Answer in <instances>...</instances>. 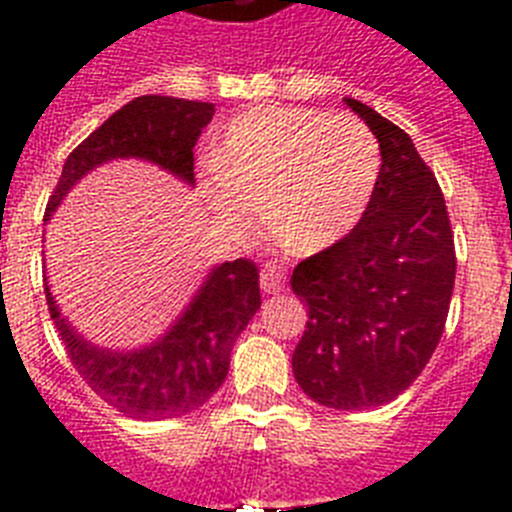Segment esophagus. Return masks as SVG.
Segmentation results:
<instances>
[{"mask_svg": "<svg viewBox=\"0 0 512 512\" xmlns=\"http://www.w3.org/2000/svg\"><path fill=\"white\" fill-rule=\"evenodd\" d=\"M284 287V271L277 269V266H264L261 269V289L266 295H274Z\"/></svg>", "mask_w": 512, "mask_h": 512, "instance_id": "obj_1", "label": "esophagus"}]
</instances>
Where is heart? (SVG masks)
<instances>
[{"label": "heart", "instance_id": "b5f03b06", "mask_svg": "<svg viewBox=\"0 0 512 512\" xmlns=\"http://www.w3.org/2000/svg\"><path fill=\"white\" fill-rule=\"evenodd\" d=\"M379 169L377 138L356 117L264 104L225 125L205 197L228 233H248L266 205L289 246L318 253L359 225Z\"/></svg>", "mask_w": 512, "mask_h": 512}]
</instances>
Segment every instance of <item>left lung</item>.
Instances as JSON below:
<instances>
[{
  "mask_svg": "<svg viewBox=\"0 0 512 512\" xmlns=\"http://www.w3.org/2000/svg\"><path fill=\"white\" fill-rule=\"evenodd\" d=\"M343 102L377 138L382 169L359 225L292 274L307 305L292 372L325 408L369 410L408 390L436 351L456 253L436 176L410 135L356 99Z\"/></svg>",
  "mask_w": 512,
  "mask_h": 512,
  "instance_id": "left-lung-1",
  "label": "left lung"
}]
</instances>
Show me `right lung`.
<instances>
[{"label":"right lung","instance_id":"add662e5","mask_svg":"<svg viewBox=\"0 0 512 512\" xmlns=\"http://www.w3.org/2000/svg\"><path fill=\"white\" fill-rule=\"evenodd\" d=\"M212 115L210 102L158 94L125 104L66 158L45 223L84 176L110 161H146L194 187L192 151ZM45 300L71 364L104 402L135 420L179 418L205 405L228 377L235 338L261 307L259 269L246 259L215 264L174 323L138 348L89 341L61 312L48 277Z\"/></svg>","mask_w":512,"mask_h":512}]
</instances>
